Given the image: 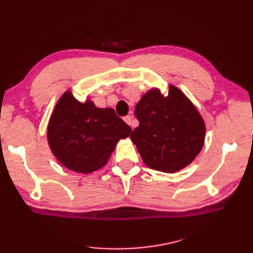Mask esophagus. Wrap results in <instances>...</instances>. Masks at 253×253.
I'll use <instances>...</instances> for the list:
<instances>
[{"label":"esophagus","instance_id":"obj_1","mask_svg":"<svg viewBox=\"0 0 253 253\" xmlns=\"http://www.w3.org/2000/svg\"><path fill=\"white\" fill-rule=\"evenodd\" d=\"M124 120H125L126 124H127L128 126H132V127L134 126H133V124H132V117L129 116V115H127V116L124 117Z\"/></svg>","mask_w":253,"mask_h":253}]
</instances>
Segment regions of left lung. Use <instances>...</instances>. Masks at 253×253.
<instances>
[{"label": "left lung", "instance_id": "8db88e82", "mask_svg": "<svg viewBox=\"0 0 253 253\" xmlns=\"http://www.w3.org/2000/svg\"><path fill=\"white\" fill-rule=\"evenodd\" d=\"M139 121L131 134L143 163L151 169L175 173L189 166L202 151L206 125L192 101L174 86L163 95L152 88L136 104Z\"/></svg>", "mask_w": 253, "mask_h": 253}]
</instances>
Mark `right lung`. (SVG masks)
I'll return each instance as SVG.
<instances>
[{
	"instance_id": "obj_1",
	"label": "right lung",
	"mask_w": 253,
	"mask_h": 253,
	"mask_svg": "<svg viewBox=\"0 0 253 253\" xmlns=\"http://www.w3.org/2000/svg\"><path fill=\"white\" fill-rule=\"evenodd\" d=\"M132 128L111 108L80 102L68 89L57 101L47 126V141L58 162L68 170L88 174L108 164L116 144Z\"/></svg>"
}]
</instances>
